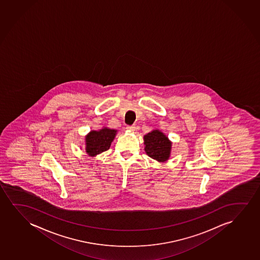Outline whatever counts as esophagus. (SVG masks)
I'll list each match as a JSON object with an SVG mask.
<instances>
[{
	"label": "esophagus",
	"instance_id": "obj_1",
	"mask_svg": "<svg viewBox=\"0 0 260 260\" xmlns=\"http://www.w3.org/2000/svg\"><path fill=\"white\" fill-rule=\"evenodd\" d=\"M126 128L130 130V131H135V125H127V127Z\"/></svg>",
	"mask_w": 260,
	"mask_h": 260
}]
</instances>
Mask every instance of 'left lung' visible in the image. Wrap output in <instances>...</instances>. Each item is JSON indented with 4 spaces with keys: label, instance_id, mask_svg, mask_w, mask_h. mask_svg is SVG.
Segmentation results:
<instances>
[{
    "label": "left lung",
    "instance_id": "obj_1",
    "mask_svg": "<svg viewBox=\"0 0 260 260\" xmlns=\"http://www.w3.org/2000/svg\"><path fill=\"white\" fill-rule=\"evenodd\" d=\"M145 151L148 156L158 162L167 161L171 152V142L163 133L154 130L144 135Z\"/></svg>",
    "mask_w": 260,
    "mask_h": 260
}]
</instances>
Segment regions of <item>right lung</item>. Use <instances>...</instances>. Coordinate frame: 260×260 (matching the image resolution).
Returning <instances> with one entry per match:
<instances>
[{"instance_id":"add662e5","label":"right lung","mask_w":260,"mask_h":260,"mask_svg":"<svg viewBox=\"0 0 260 260\" xmlns=\"http://www.w3.org/2000/svg\"><path fill=\"white\" fill-rule=\"evenodd\" d=\"M117 131L104 128L100 131H92L86 136V151L90 156L106 151L110 149Z\"/></svg>"}]
</instances>
